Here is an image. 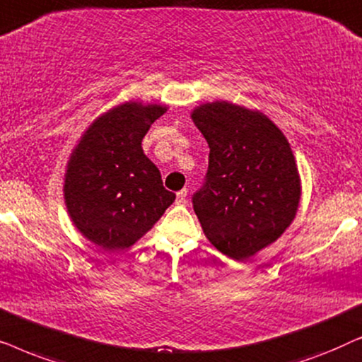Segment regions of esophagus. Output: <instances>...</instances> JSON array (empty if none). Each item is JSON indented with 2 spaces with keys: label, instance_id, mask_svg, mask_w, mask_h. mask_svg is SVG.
<instances>
[{
  "label": "esophagus",
  "instance_id": "34e87169",
  "mask_svg": "<svg viewBox=\"0 0 362 362\" xmlns=\"http://www.w3.org/2000/svg\"><path fill=\"white\" fill-rule=\"evenodd\" d=\"M186 201H187V189H181L176 194V202H177V204H185Z\"/></svg>",
  "mask_w": 362,
  "mask_h": 362
}]
</instances>
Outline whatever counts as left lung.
Wrapping results in <instances>:
<instances>
[{
	"mask_svg": "<svg viewBox=\"0 0 362 362\" xmlns=\"http://www.w3.org/2000/svg\"><path fill=\"white\" fill-rule=\"evenodd\" d=\"M191 118L209 145L192 206L207 240L234 260L255 255L293 222L301 181L293 151L269 117L235 103H202Z\"/></svg>",
	"mask_w": 362,
	"mask_h": 362,
	"instance_id": "obj_1",
	"label": "left lung"
}]
</instances>
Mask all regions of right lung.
Listing matches in <instances>:
<instances>
[{
  "mask_svg": "<svg viewBox=\"0 0 362 362\" xmlns=\"http://www.w3.org/2000/svg\"><path fill=\"white\" fill-rule=\"evenodd\" d=\"M166 110L158 103H120L97 117L71 153L64 176L67 212L77 230L102 249L132 247L176 199L141 148Z\"/></svg>",
  "mask_w": 362,
  "mask_h": 362,
  "instance_id": "add662e5",
  "label": "right lung"
}]
</instances>
